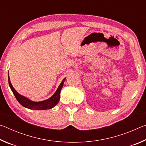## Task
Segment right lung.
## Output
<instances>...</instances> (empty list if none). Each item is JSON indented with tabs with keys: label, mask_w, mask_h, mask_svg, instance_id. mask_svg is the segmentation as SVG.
I'll return each instance as SVG.
<instances>
[{
	"label": "right lung",
	"mask_w": 146,
	"mask_h": 146,
	"mask_svg": "<svg viewBox=\"0 0 146 146\" xmlns=\"http://www.w3.org/2000/svg\"><path fill=\"white\" fill-rule=\"evenodd\" d=\"M65 79L66 78L63 79L62 82L60 83V84L59 85L57 90H56V92L53 94L52 97H51L50 98L46 100L41 101V102H33V101L28 99V98L20 95V94L15 90L10 82V79H9L8 74V82L9 87H10L12 92L14 94L15 97L17 101H18L22 106H24V107L34 110H49V109H51L53 107H55V106L58 104L59 100H60V91L64 85V82Z\"/></svg>",
	"instance_id": "add662e5"
}]
</instances>
